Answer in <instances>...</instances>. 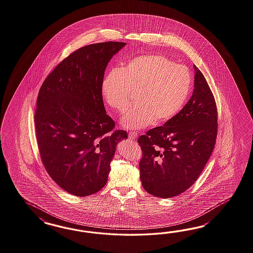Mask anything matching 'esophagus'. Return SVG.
Segmentation results:
<instances>
[{
	"mask_svg": "<svg viewBox=\"0 0 253 253\" xmlns=\"http://www.w3.org/2000/svg\"><path fill=\"white\" fill-rule=\"evenodd\" d=\"M129 138L131 139V140H135L136 138H137V133L136 132H129Z\"/></svg>",
	"mask_w": 253,
	"mask_h": 253,
	"instance_id": "1",
	"label": "esophagus"
}]
</instances>
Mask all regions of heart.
<instances>
[{
	"label": "heart",
	"mask_w": 253,
	"mask_h": 253,
	"mask_svg": "<svg viewBox=\"0 0 253 253\" xmlns=\"http://www.w3.org/2000/svg\"><path fill=\"white\" fill-rule=\"evenodd\" d=\"M189 69L158 54L136 56L121 69H112L101 82L106 103L119 113L127 111L136 94L137 105L122 119L124 128L143 129L165 124L185 104L190 89Z\"/></svg>",
	"instance_id": "b5f03b06"
}]
</instances>
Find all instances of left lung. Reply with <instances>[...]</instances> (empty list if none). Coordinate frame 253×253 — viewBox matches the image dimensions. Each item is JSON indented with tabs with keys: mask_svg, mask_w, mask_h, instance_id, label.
<instances>
[{
	"mask_svg": "<svg viewBox=\"0 0 253 253\" xmlns=\"http://www.w3.org/2000/svg\"><path fill=\"white\" fill-rule=\"evenodd\" d=\"M195 68L191 98L164 126L138 139L142 147L140 177L154 197L170 198L187 190L212 154L217 134L216 101L202 72Z\"/></svg>",
	"mask_w": 253,
	"mask_h": 253,
	"instance_id": "obj_1",
	"label": "left lung"
}]
</instances>
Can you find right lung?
Returning a JSON list of instances; mask_svg holds the SVG:
<instances>
[{"label": "right lung", "instance_id": "1", "mask_svg": "<svg viewBox=\"0 0 253 253\" xmlns=\"http://www.w3.org/2000/svg\"><path fill=\"white\" fill-rule=\"evenodd\" d=\"M124 42L93 43L56 66L38 93L35 124L43 167L69 194L86 197L107 183L119 142L128 138L105 111L104 71Z\"/></svg>", "mask_w": 253, "mask_h": 253}]
</instances>
